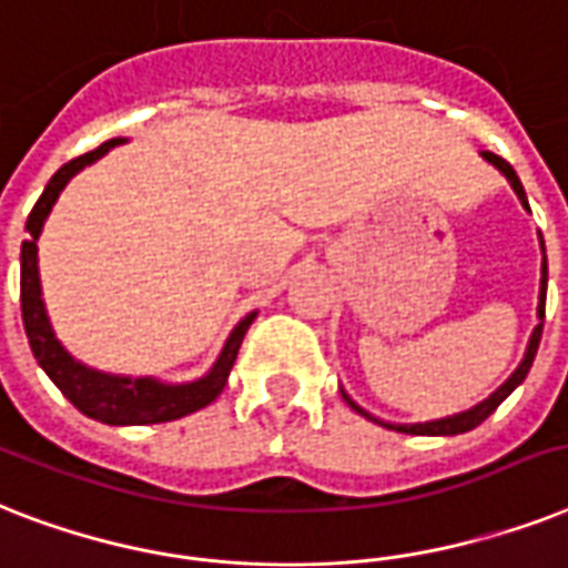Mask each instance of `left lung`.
<instances>
[{
    "instance_id": "1",
    "label": "left lung",
    "mask_w": 568,
    "mask_h": 568,
    "mask_svg": "<svg viewBox=\"0 0 568 568\" xmlns=\"http://www.w3.org/2000/svg\"><path fill=\"white\" fill-rule=\"evenodd\" d=\"M484 158H487V161L493 163V166H498V170L505 172V179L510 181V187L516 190V196H519V202L525 207H528V199H525V187H521V181H519V175H516L514 166H510V163H507L505 158L493 155V152H484ZM528 211H530V207H528ZM542 252H546V248H542ZM546 287H548V263L542 261V281H539V307H537L539 325H537V328H534V334H530L528 352H525V361L519 363V369H516L514 375H510V378H507L505 384H501V387L496 389V393H493V396L484 398V402L471 407V410L457 413V416H446V419H437V422H419V425H387V428H396V430H402V434H422V437H455V434H466V430L478 428L480 422L487 419L489 413L496 410V407L501 405V402H505V398L510 396V393H514L516 387H519L521 381H525V375H528V372H530V363H534V357H537L539 337H542V320H546ZM343 398H346L352 410H357V413H361V416L372 419L369 413L363 410V407H357L355 402H352V398L346 396V393H343ZM375 422H378V419H375ZM378 425H384V422H378Z\"/></svg>"
}]
</instances>
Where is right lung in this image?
Masks as SVG:
<instances>
[{
	"label": "right lung",
	"mask_w": 568,
	"mask_h": 568,
	"mask_svg": "<svg viewBox=\"0 0 568 568\" xmlns=\"http://www.w3.org/2000/svg\"><path fill=\"white\" fill-rule=\"evenodd\" d=\"M122 143L120 138L108 140L99 149L88 152V155L72 158L70 163H63L61 170L49 179L43 196L38 199V205L31 207L26 231L29 237L22 240V263H20V302H22V325L29 334V346L43 366L49 378L54 381V387L61 389L63 396L70 398L72 405L81 413H88L90 419L108 422V425H152V422H172L196 413L207 407L213 398L220 396L229 372L237 361L240 343L246 337L248 325L255 322V313H248L246 320L240 322L237 328L231 331L229 343L222 348L220 361L213 363V369L205 378L193 381V384H158L152 378H116V375H104V372L88 369L79 361H72L63 346L54 339L52 325H49L47 307L40 298V275H38V237L43 229V220L52 211L54 199L63 190V184L88 163L99 161L111 146Z\"/></svg>",
	"instance_id": "right-lung-1"
}]
</instances>
